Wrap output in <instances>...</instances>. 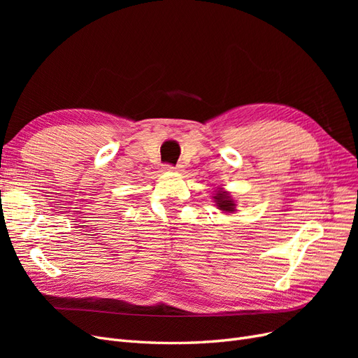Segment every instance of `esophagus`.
<instances>
[{"label": "esophagus", "instance_id": "obj_1", "mask_svg": "<svg viewBox=\"0 0 358 358\" xmlns=\"http://www.w3.org/2000/svg\"><path fill=\"white\" fill-rule=\"evenodd\" d=\"M162 169H164V171H180V166H176V167H175V166L166 164Z\"/></svg>", "mask_w": 358, "mask_h": 358}]
</instances>
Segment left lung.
Instances as JSON below:
<instances>
[{"label":"left lung","mask_w":358,"mask_h":358,"mask_svg":"<svg viewBox=\"0 0 358 358\" xmlns=\"http://www.w3.org/2000/svg\"><path fill=\"white\" fill-rule=\"evenodd\" d=\"M213 200H215L216 206H218L220 210H222L225 213L236 212V201L230 196V192L224 191L222 188L216 189V194L213 196Z\"/></svg>","instance_id":"left-lung-1"}]
</instances>
